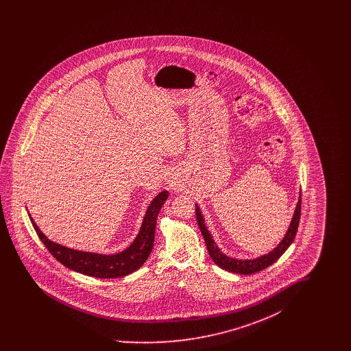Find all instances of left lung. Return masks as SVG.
Segmentation results:
<instances>
[{"label": "left lung", "instance_id": "1", "mask_svg": "<svg viewBox=\"0 0 351 351\" xmlns=\"http://www.w3.org/2000/svg\"><path fill=\"white\" fill-rule=\"evenodd\" d=\"M301 215V195L299 196V201L293 213L292 221L288 226V230L283 237V239L280 241V243L274 249L269 251L268 254L261 255L258 258L254 259H237V258H232L228 256L226 254H223L222 251L219 250L212 234L209 233L206 225H205V218L201 215L200 206L196 204V218L199 222V228H200L201 234L205 239L206 243V249L210 255V258L213 259V262L217 265L218 267L229 271V272H234V274H241V275H251L255 272H259L268 266H271L272 263H275L282 255H283L285 250L291 246V243L295 239V235L298 232V226H299V221H300Z\"/></svg>", "mask_w": 351, "mask_h": 351}]
</instances>
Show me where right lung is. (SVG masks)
I'll use <instances>...</instances> for the list:
<instances>
[{
	"label": "right lung",
	"instance_id": "add662e5",
	"mask_svg": "<svg viewBox=\"0 0 351 351\" xmlns=\"http://www.w3.org/2000/svg\"><path fill=\"white\" fill-rule=\"evenodd\" d=\"M168 199V191H162L155 199L151 201L146 216L143 218L142 226L132 245L117 254H97L89 251L69 249L60 243L52 242L40 229L36 226L33 217L29 215L34 229L43 242V245L50 251L53 258H56L66 267L80 272L88 276H95L100 279L122 278L141 267L149 258L154 247V237L156 228V218Z\"/></svg>",
	"mask_w": 351,
	"mask_h": 351
}]
</instances>
